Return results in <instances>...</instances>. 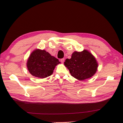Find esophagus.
Listing matches in <instances>:
<instances>
[{
  "label": "esophagus",
  "mask_w": 123,
  "mask_h": 123,
  "mask_svg": "<svg viewBox=\"0 0 123 123\" xmlns=\"http://www.w3.org/2000/svg\"><path fill=\"white\" fill-rule=\"evenodd\" d=\"M64 58H62L61 59V62H62V63H63V62H64Z\"/></svg>",
  "instance_id": "1"
}]
</instances>
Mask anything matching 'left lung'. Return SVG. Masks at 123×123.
Returning a JSON list of instances; mask_svg holds the SVG:
<instances>
[{"label": "left lung", "mask_w": 123, "mask_h": 123, "mask_svg": "<svg viewBox=\"0 0 123 123\" xmlns=\"http://www.w3.org/2000/svg\"><path fill=\"white\" fill-rule=\"evenodd\" d=\"M64 65L72 76L81 81L92 77L98 67L96 58L86 49L80 52L74 51L70 59H66Z\"/></svg>", "instance_id": "left-lung-1"}]
</instances>
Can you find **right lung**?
<instances>
[{"instance_id":"1","label":"right lung","mask_w":123,"mask_h":123,"mask_svg":"<svg viewBox=\"0 0 123 123\" xmlns=\"http://www.w3.org/2000/svg\"><path fill=\"white\" fill-rule=\"evenodd\" d=\"M58 59L45 50L36 49L29 57L26 62L28 69L32 76L43 79L52 75Z\"/></svg>"}]
</instances>
